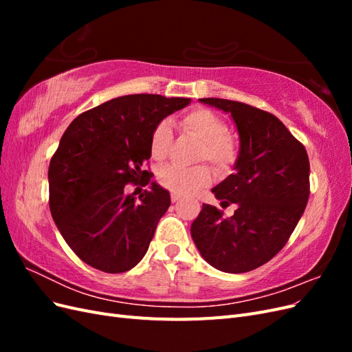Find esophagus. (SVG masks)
Instances as JSON below:
<instances>
[{"mask_svg":"<svg viewBox=\"0 0 352 352\" xmlns=\"http://www.w3.org/2000/svg\"><path fill=\"white\" fill-rule=\"evenodd\" d=\"M179 199H180V195L172 194V202H173V204H176V202H179Z\"/></svg>","mask_w":352,"mask_h":352,"instance_id":"obj_1","label":"esophagus"}]
</instances>
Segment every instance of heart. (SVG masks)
I'll return each instance as SVG.
<instances>
[{"mask_svg":"<svg viewBox=\"0 0 352 352\" xmlns=\"http://www.w3.org/2000/svg\"><path fill=\"white\" fill-rule=\"evenodd\" d=\"M180 127L188 135L201 141L197 162H208L217 172H228L236 164L241 154L239 140L228 132V124L217 113L204 107L189 110L180 117ZM173 144V129L167 120L158 122L151 132L150 153L155 160H164ZM158 184L180 197L192 195L206 188L210 180V168L204 164L182 167L177 164L164 166L158 172Z\"/></svg>","mask_w":352,"mask_h":352,"instance_id":"1","label":"heart"}]
</instances>
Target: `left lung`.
Listing matches in <instances>:
<instances>
[{"instance_id": "1", "label": "left lung", "mask_w": 352, "mask_h": 352, "mask_svg": "<svg viewBox=\"0 0 352 352\" xmlns=\"http://www.w3.org/2000/svg\"><path fill=\"white\" fill-rule=\"evenodd\" d=\"M230 113L236 123L241 154L236 173L212 194L230 219L214 206L202 204L190 235L202 257L226 273L251 272L270 261L292 235L310 197V162L305 146L269 111L250 104L201 98Z\"/></svg>"}]
</instances>
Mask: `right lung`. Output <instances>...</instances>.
<instances>
[{
  "label": "right lung",
  "mask_w": 352,
  "mask_h": 352,
  "mask_svg": "<svg viewBox=\"0 0 352 352\" xmlns=\"http://www.w3.org/2000/svg\"><path fill=\"white\" fill-rule=\"evenodd\" d=\"M189 98L124 95L83 111L63 133L48 168L50 210L69 247L91 267L123 273L142 260L170 194L155 182L136 197L124 186H146L154 176V126L186 107Z\"/></svg>",
  "instance_id": "obj_1"
}]
</instances>
